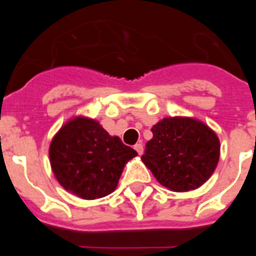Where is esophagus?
I'll return each instance as SVG.
<instances>
[{"instance_id": "34e87169", "label": "esophagus", "mask_w": 256, "mask_h": 256, "mask_svg": "<svg viewBox=\"0 0 256 256\" xmlns=\"http://www.w3.org/2000/svg\"><path fill=\"white\" fill-rule=\"evenodd\" d=\"M134 150L138 152V155H142V152H144V144H134Z\"/></svg>"}]
</instances>
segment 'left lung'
Listing matches in <instances>:
<instances>
[{
    "label": "left lung",
    "mask_w": 256,
    "mask_h": 256,
    "mask_svg": "<svg viewBox=\"0 0 256 256\" xmlns=\"http://www.w3.org/2000/svg\"><path fill=\"white\" fill-rule=\"evenodd\" d=\"M151 130L141 159L160 184L170 191H191L214 173L220 144L206 124L194 118H164Z\"/></svg>",
    "instance_id": "1"
}]
</instances>
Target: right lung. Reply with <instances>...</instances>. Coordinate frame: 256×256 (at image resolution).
<instances>
[{
	"label": "right lung",
	"instance_id": "1",
	"mask_svg": "<svg viewBox=\"0 0 256 256\" xmlns=\"http://www.w3.org/2000/svg\"><path fill=\"white\" fill-rule=\"evenodd\" d=\"M48 155L61 186L78 198L94 200L116 188L126 162L137 152L94 119L76 116L52 138Z\"/></svg>",
	"mask_w": 256,
	"mask_h": 256
}]
</instances>
